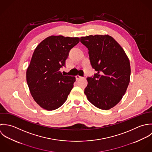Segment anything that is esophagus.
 Masks as SVG:
<instances>
[{
	"label": "esophagus",
	"mask_w": 152,
	"mask_h": 152,
	"mask_svg": "<svg viewBox=\"0 0 152 152\" xmlns=\"http://www.w3.org/2000/svg\"><path fill=\"white\" fill-rule=\"evenodd\" d=\"M81 78H82V77H81V76H79V75L76 76V80H79V79H81Z\"/></svg>",
	"instance_id": "obj_1"
}]
</instances>
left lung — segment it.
<instances>
[{"label": "left lung", "instance_id": "obj_1", "mask_svg": "<svg viewBox=\"0 0 152 152\" xmlns=\"http://www.w3.org/2000/svg\"><path fill=\"white\" fill-rule=\"evenodd\" d=\"M80 42L88 49L91 66L97 72L87 78L84 93L94 106L109 110L121 100L129 84V59L121 46L108 34L81 37Z\"/></svg>", "mask_w": 152, "mask_h": 152}]
</instances>
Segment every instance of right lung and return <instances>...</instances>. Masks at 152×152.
Returning <instances> with one entry per match:
<instances>
[{
  "label": "right lung",
  "mask_w": 152,
  "mask_h": 152,
  "mask_svg": "<svg viewBox=\"0 0 152 152\" xmlns=\"http://www.w3.org/2000/svg\"><path fill=\"white\" fill-rule=\"evenodd\" d=\"M79 37L50 36L36 48L26 71V81L31 96L42 108L53 110L66 102L76 81L74 76L60 71L70 50Z\"/></svg>",
  "instance_id": "right-lung-1"
}]
</instances>
